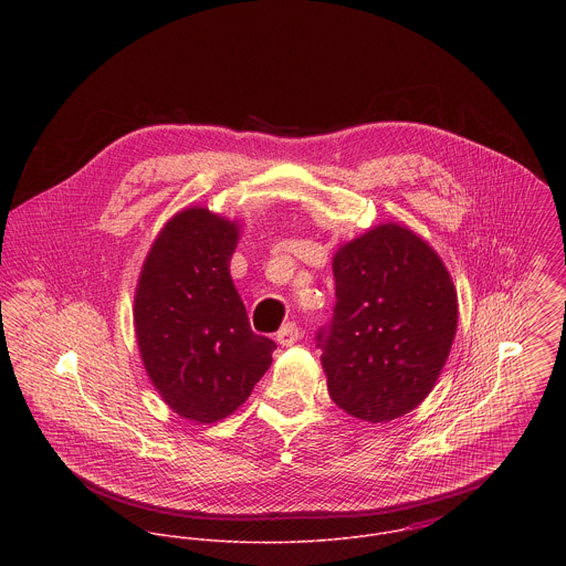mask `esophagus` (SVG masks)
I'll list each match as a JSON object with an SVG mask.
<instances>
[{"instance_id": "1", "label": "esophagus", "mask_w": 566, "mask_h": 566, "mask_svg": "<svg viewBox=\"0 0 566 566\" xmlns=\"http://www.w3.org/2000/svg\"><path fill=\"white\" fill-rule=\"evenodd\" d=\"M301 339V328H298V324L296 323H285L281 326V331L276 333V342L281 344V346H292V344H296Z\"/></svg>"}]
</instances>
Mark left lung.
<instances>
[{
  "label": "left lung",
  "mask_w": 566,
  "mask_h": 566,
  "mask_svg": "<svg viewBox=\"0 0 566 566\" xmlns=\"http://www.w3.org/2000/svg\"><path fill=\"white\" fill-rule=\"evenodd\" d=\"M333 318L318 328L328 395L388 422L431 392L455 337L458 296L440 256L399 224L337 250Z\"/></svg>",
  "instance_id": "8db88e82"
}]
</instances>
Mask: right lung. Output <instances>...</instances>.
Returning a JSON list of instances; mask_svg holds the SVG:
<instances>
[{"label": "right lung", "mask_w": 566, "mask_h": 566, "mask_svg": "<svg viewBox=\"0 0 566 566\" xmlns=\"http://www.w3.org/2000/svg\"><path fill=\"white\" fill-rule=\"evenodd\" d=\"M235 245L233 222L185 209L153 243L135 294L144 366L165 403L193 422L233 413L276 348L248 323L229 274Z\"/></svg>", "instance_id": "right-lung-1"}]
</instances>
